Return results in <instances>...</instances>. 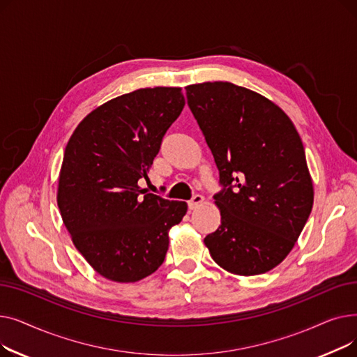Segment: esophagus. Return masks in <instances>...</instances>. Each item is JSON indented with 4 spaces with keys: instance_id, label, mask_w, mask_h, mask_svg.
Here are the masks:
<instances>
[{
    "instance_id": "1",
    "label": "esophagus",
    "mask_w": 357,
    "mask_h": 357,
    "mask_svg": "<svg viewBox=\"0 0 357 357\" xmlns=\"http://www.w3.org/2000/svg\"><path fill=\"white\" fill-rule=\"evenodd\" d=\"M204 202V197L201 195V194H195L190 201H188V207H190V210H195V208H198L199 205Z\"/></svg>"
}]
</instances>
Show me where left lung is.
<instances>
[{
    "label": "left lung",
    "instance_id": "8db88e82",
    "mask_svg": "<svg viewBox=\"0 0 357 357\" xmlns=\"http://www.w3.org/2000/svg\"><path fill=\"white\" fill-rule=\"evenodd\" d=\"M185 89L221 185L214 195L221 224L205 246L231 273H265L292 250L312 210L301 137L282 109L248 88L204 82Z\"/></svg>",
    "mask_w": 357,
    "mask_h": 357
}]
</instances>
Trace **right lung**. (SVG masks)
<instances>
[{"mask_svg":"<svg viewBox=\"0 0 357 357\" xmlns=\"http://www.w3.org/2000/svg\"><path fill=\"white\" fill-rule=\"evenodd\" d=\"M181 88H142L79 123L65 149L58 205L72 241L100 275L137 282L165 260L169 230L188 205L139 186L179 117Z\"/></svg>","mask_w":357,"mask_h":357,"instance_id":"add662e5","label":"right lung"}]
</instances>
